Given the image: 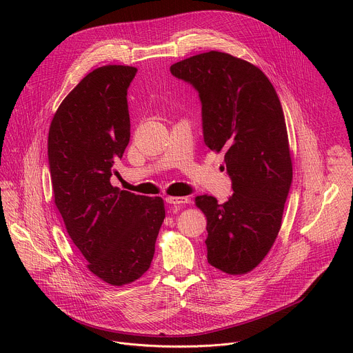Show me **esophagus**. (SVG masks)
<instances>
[{"label":"esophagus","mask_w":353,"mask_h":353,"mask_svg":"<svg viewBox=\"0 0 353 353\" xmlns=\"http://www.w3.org/2000/svg\"><path fill=\"white\" fill-rule=\"evenodd\" d=\"M166 203L170 205H184L190 203L188 196H166Z\"/></svg>","instance_id":"esophagus-1"}]
</instances>
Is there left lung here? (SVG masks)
<instances>
[{"instance_id": "8db88e82", "label": "left lung", "mask_w": 353, "mask_h": 353, "mask_svg": "<svg viewBox=\"0 0 353 353\" xmlns=\"http://www.w3.org/2000/svg\"><path fill=\"white\" fill-rule=\"evenodd\" d=\"M170 72L198 92L204 142L223 150L232 180L233 194L223 204L207 194L195 198L207 216L208 263L230 275L245 274L271 250L292 184L279 97L260 68L228 53L192 56Z\"/></svg>"}]
</instances>
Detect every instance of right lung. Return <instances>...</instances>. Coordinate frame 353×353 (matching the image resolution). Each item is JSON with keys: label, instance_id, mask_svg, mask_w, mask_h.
Wrapping results in <instances>:
<instances>
[{"label": "right lung", "instance_id": "right-lung-1", "mask_svg": "<svg viewBox=\"0 0 353 353\" xmlns=\"http://www.w3.org/2000/svg\"><path fill=\"white\" fill-rule=\"evenodd\" d=\"M135 74L128 65L93 70L63 100L48 130L56 207L89 271L113 286L149 270L165 219L161 196L110 183L130 142L127 90Z\"/></svg>", "mask_w": 353, "mask_h": 353}]
</instances>
